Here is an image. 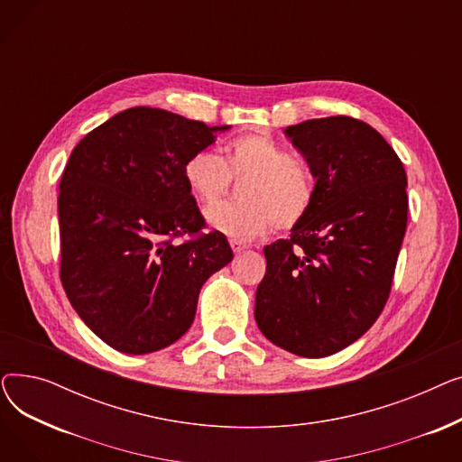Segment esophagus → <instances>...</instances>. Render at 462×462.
Instances as JSON below:
<instances>
[{
    "instance_id": "esophagus-1",
    "label": "esophagus",
    "mask_w": 462,
    "mask_h": 462,
    "mask_svg": "<svg viewBox=\"0 0 462 462\" xmlns=\"http://www.w3.org/2000/svg\"><path fill=\"white\" fill-rule=\"evenodd\" d=\"M230 247H232V251H234V253H241V251H245V245L241 244V241H236V239H230Z\"/></svg>"
}]
</instances>
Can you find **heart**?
Segmentation results:
<instances>
[{"instance_id": "1", "label": "heart", "mask_w": 462, "mask_h": 462, "mask_svg": "<svg viewBox=\"0 0 462 462\" xmlns=\"http://www.w3.org/2000/svg\"><path fill=\"white\" fill-rule=\"evenodd\" d=\"M183 178L204 208H214L226 196L231 180L251 179L241 207L208 211V223L236 241H251L270 232L296 228L312 208L314 180L309 170L294 161L292 152L270 136L249 134L226 148V162L211 150L187 159Z\"/></svg>"}]
</instances>
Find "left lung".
<instances>
[{"label": "left lung", "instance_id": "1", "mask_svg": "<svg viewBox=\"0 0 462 462\" xmlns=\"http://www.w3.org/2000/svg\"><path fill=\"white\" fill-rule=\"evenodd\" d=\"M284 133L317 185L290 237L263 247L254 319L273 345L326 357L357 341L390 298L408 221L406 172L365 121L331 116Z\"/></svg>", "mask_w": 462, "mask_h": 462}]
</instances>
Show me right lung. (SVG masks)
<instances>
[{
    "label": "right lung",
    "instance_id": "obj_1",
    "mask_svg": "<svg viewBox=\"0 0 462 462\" xmlns=\"http://www.w3.org/2000/svg\"><path fill=\"white\" fill-rule=\"evenodd\" d=\"M225 129L136 106L72 150L58 197L60 277L72 309L108 346L150 354L176 343L202 284L234 258L225 234L202 232L183 178L187 159Z\"/></svg>",
    "mask_w": 462,
    "mask_h": 462
}]
</instances>
